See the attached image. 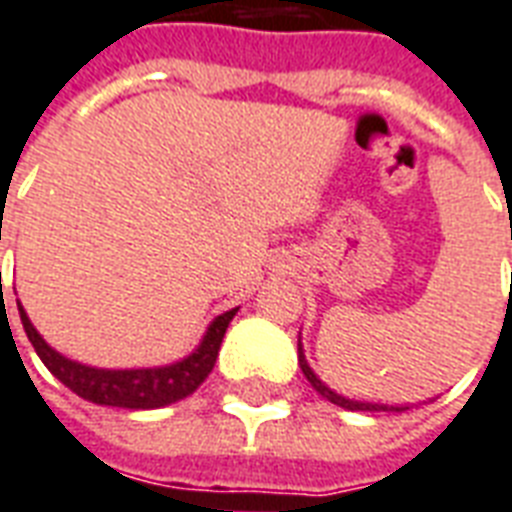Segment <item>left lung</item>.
Masks as SVG:
<instances>
[{
	"instance_id": "8db88e82",
	"label": "left lung",
	"mask_w": 512,
	"mask_h": 512,
	"mask_svg": "<svg viewBox=\"0 0 512 512\" xmlns=\"http://www.w3.org/2000/svg\"><path fill=\"white\" fill-rule=\"evenodd\" d=\"M297 353H299V367H302V372H305V378L310 380V386L321 394L324 399H329L332 405L337 407H345V410H364V413H380V410H391V413H402V410H410V405H383V402H364V399H348L343 397V394H337L334 388H329L324 383V380L318 378L313 372V367L307 364L305 359V351H302V343H297Z\"/></svg>"
}]
</instances>
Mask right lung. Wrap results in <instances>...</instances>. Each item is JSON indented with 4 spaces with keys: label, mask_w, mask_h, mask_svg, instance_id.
<instances>
[{
    "label": "right lung",
    "mask_w": 512,
    "mask_h": 512,
    "mask_svg": "<svg viewBox=\"0 0 512 512\" xmlns=\"http://www.w3.org/2000/svg\"><path fill=\"white\" fill-rule=\"evenodd\" d=\"M18 313H21L23 332L29 337V343L34 345L42 364L69 391H75L78 397L88 399L94 405L156 410V407H167L172 402L186 399L188 394H194L205 383L207 375L213 372L221 343H224L226 326L237 315V307L215 315L213 324L207 326L202 343L188 356L172 361V364H164V367H140V370H102V367H88V364L67 359L42 340V334L34 329L23 305H18Z\"/></svg>",
    "instance_id": "1"
}]
</instances>
